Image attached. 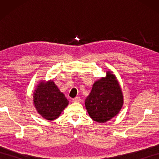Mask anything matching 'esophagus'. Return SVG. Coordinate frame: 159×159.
Returning a JSON list of instances; mask_svg holds the SVG:
<instances>
[{
  "instance_id": "34e87169",
  "label": "esophagus",
  "mask_w": 159,
  "mask_h": 159,
  "mask_svg": "<svg viewBox=\"0 0 159 159\" xmlns=\"http://www.w3.org/2000/svg\"><path fill=\"white\" fill-rule=\"evenodd\" d=\"M72 101L73 102H75V103H80V102H81V98H80V97H77V98H75Z\"/></svg>"
}]
</instances>
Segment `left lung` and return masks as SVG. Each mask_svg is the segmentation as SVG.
<instances>
[{"mask_svg":"<svg viewBox=\"0 0 159 159\" xmlns=\"http://www.w3.org/2000/svg\"><path fill=\"white\" fill-rule=\"evenodd\" d=\"M84 104L90 118L99 123H105L119 114L124 96L118 80L111 71H106L105 77L94 82Z\"/></svg>","mask_w":159,"mask_h":159,"instance_id":"obj_1","label":"left lung"}]
</instances>
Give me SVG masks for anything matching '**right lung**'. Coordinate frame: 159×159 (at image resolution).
<instances>
[{"label":"right lung","mask_w":159,"mask_h":159,"mask_svg":"<svg viewBox=\"0 0 159 159\" xmlns=\"http://www.w3.org/2000/svg\"><path fill=\"white\" fill-rule=\"evenodd\" d=\"M33 104L43 119L52 121L60 116L69 101L53 80H41L33 93Z\"/></svg>","instance_id":"add662e5"}]
</instances>
